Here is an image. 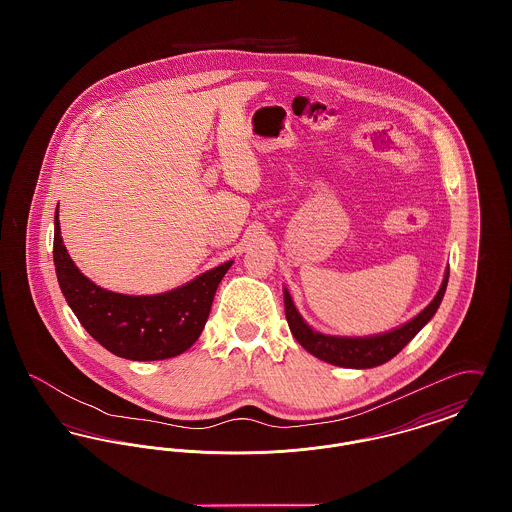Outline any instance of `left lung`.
Segmentation results:
<instances>
[{"label": "left lung", "instance_id": "8db88e82", "mask_svg": "<svg viewBox=\"0 0 512 512\" xmlns=\"http://www.w3.org/2000/svg\"><path fill=\"white\" fill-rule=\"evenodd\" d=\"M447 280H449V268L445 270V278L441 282L438 295L422 313H418L413 320H409L401 328L380 336H370V338L324 336L317 330H313L309 324H305V320L297 313L292 295L288 290H284L286 318H288L293 338L320 361H326L330 365L345 366V368H372V366L384 365L393 359L424 328V324L436 315L447 288Z\"/></svg>", "mask_w": 512, "mask_h": 512}]
</instances>
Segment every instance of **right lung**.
I'll return each mask as SVG.
<instances>
[{"instance_id":"obj_1","label":"right lung","mask_w":512,"mask_h":512,"mask_svg":"<svg viewBox=\"0 0 512 512\" xmlns=\"http://www.w3.org/2000/svg\"><path fill=\"white\" fill-rule=\"evenodd\" d=\"M53 263L69 307L107 351L130 361L171 359L199 338L222 276L232 261L159 295H122L90 282L69 257L55 213Z\"/></svg>"}]
</instances>
